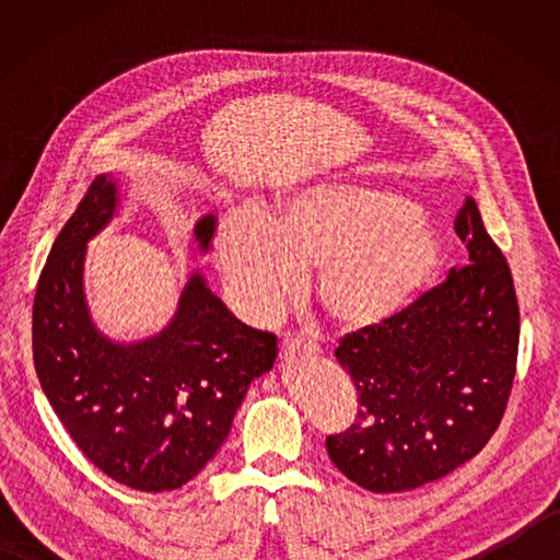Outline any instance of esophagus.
<instances>
[{
  "mask_svg": "<svg viewBox=\"0 0 560 560\" xmlns=\"http://www.w3.org/2000/svg\"><path fill=\"white\" fill-rule=\"evenodd\" d=\"M279 349H281L283 359H293V355H301V353H311V355L319 353L317 343L301 339V337H283L281 343H279Z\"/></svg>",
  "mask_w": 560,
  "mask_h": 560,
  "instance_id": "esophagus-1",
  "label": "esophagus"
}]
</instances>
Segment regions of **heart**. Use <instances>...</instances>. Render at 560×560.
<instances>
[{
  "mask_svg": "<svg viewBox=\"0 0 560 560\" xmlns=\"http://www.w3.org/2000/svg\"><path fill=\"white\" fill-rule=\"evenodd\" d=\"M217 261L243 313L265 319L303 287L331 325L368 331L397 317L433 279L443 241L409 199L347 183L281 195L269 217L245 211L217 235Z\"/></svg>",
  "mask_w": 560,
  "mask_h": 560,
  "instance_id": "1",
  "label": "heart"
}]
</instances>
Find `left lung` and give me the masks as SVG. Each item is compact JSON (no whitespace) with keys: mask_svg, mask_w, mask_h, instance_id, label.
<instances>
[{"mask_svg":"<svg viewBox=\"0 0 560 560\" xmlns=\"http://www.w3.org/2000/svg\"><path fill=\"white\" fill-rule=\"evenodd\" d=\"M455 233L469 265L383 327L351 331L335 351L359 409L347 431L327 435V452L368 491H409L445 477L479 455L503 421L520 343L513 273L471 197Z\"/></svg>","mask_w":560,"mask_h":560,"instance_id":"1","label":"left lung"}]
</instances>
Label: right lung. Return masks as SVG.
Returning a JSON list of instances; mask_svg holds the SVG:
<instances>
[{
	"label": "right lung",
	"mask_w": 560,
	"mask_h": 560,
	"mask_svg": "<svg viewBox=\"0 0 560 560\" xmlns=\"http://www.w3.org/2000/svg\"><path fill=\"white\" fill-rule=\"evenodd\" d=\"M115 207V183L98 175L59 231L35 289L33 363L57 419L93 467L129 489L173 491L229 438L249 383L277 361V337L237 323L192 273L161 335L105 339L83 299V257ZM213 229V217L195 229L205 253Z\"/></svg>",
	"instance_id": "add662e5"
}]
</instances>
